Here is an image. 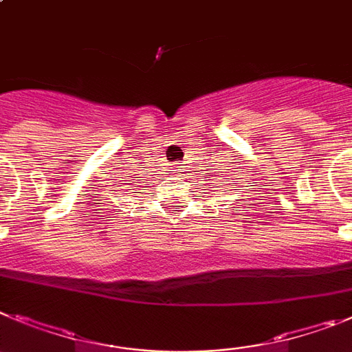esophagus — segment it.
<instances>
[{"instance_id":"34e87169","label":"esophagus","mask_w":352,"mask_h":352,"mask_svg":"<svg viewBox=\"0 0 352 352\" xmlns=\"http://www.w3.org/2000/svg\"><path fill=\"white\" fill-rule=\"evenodd\" d=\"M183 167H185V165H183L182 162H176V164L173 165V170H176V173H183Z\"/></svg>"}]
</instances>
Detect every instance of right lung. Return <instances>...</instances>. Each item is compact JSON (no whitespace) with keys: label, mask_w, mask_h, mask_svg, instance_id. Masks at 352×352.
I'll return each mask as SVG.
<instances>
[{"label":"right lung","mask_w":352,"mask_h":352,"mask_svg":"<svg viewBox=\"0 0 352 352\" xmlns=\"http://www.w3.org/2000/svg\"><path fill=\"white\" fill-rule=\"evenodd\" d=\"M142 190H146V188H142ZM142 194H144V192H142Z\"/></svg>","instance_id":"1"}]
</instances>
